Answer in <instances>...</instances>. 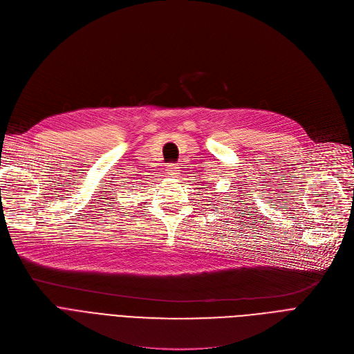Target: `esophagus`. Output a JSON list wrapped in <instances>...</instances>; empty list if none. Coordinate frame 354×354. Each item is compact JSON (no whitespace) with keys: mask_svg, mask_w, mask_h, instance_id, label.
<instances>
[{"mask_svg":"<svg viewBox=\"0 0 354 354\" xmlns=\"http://www.w3.org/2000/svg\"><path fill=\"white\" fill-rule=\"evenodd\" d=\"M179 174H180L179 165L172 163V165H169V166L166 167V175H169V176H179Z\"/></svg>","mask_w":354,"mask_h":354,"instance_id":"34e87169","label":"esophagus"}]
</instances>
